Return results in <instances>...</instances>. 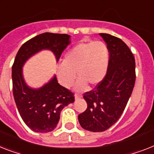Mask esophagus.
<instances>
[{
    "label": "esophagus",
    "instance_id": "obj_1",
    "mask_svg": "<svg viewBox=\"0 0 154 154\" xmlns=\"http://www.w3.org/2000/svg\"><path fill=\"white\" fill-rule=\"evenodd\" d=\"M81 97H82V96L81 94H75V100H79Z\"/></svg>",
    "mask_w": 154,
    "mask_h": 154
}]
</instances>
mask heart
<instances>
[{"mask_svg": "<svg viewBox=\"0 0 154 154\" xmlns=\"http://www.w3.org/2000/svg\"><path fill=\"white\" fill-rule=\"evenodd\" d=\"M109 62V50L102 41L77 43L66 54L63 62L57 67V77L66 88L74 82L77 72L80 77L75 88L83 90L88 84L96 86L105 77Z\"/></svg>", "mask_w": 154, "mask_h": 154, "instance_id": "obj_1", "label": "heart"}]
</instances>
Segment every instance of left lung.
<instances>
[{"mask_svg": "<svg viewBox=\"0 0 154 154\" xmlns=\"http://www.w3.org/2000/svg\"><path fill=\"white\" fill-rule=\"evenodd\" d=\"M109 50L105 77L96 88L84 94L87 109L78 116L81 127L92 132H102L120 118L129 100L135 82V60L120 38L100 33Z\"/></svg>", "mask_w": 154, "mask_h": 154, "instance_id": "1", "label": "left lung"}]
</instances>
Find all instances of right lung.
Masks as SVG:
<instances>
[{
  "instance_id": "1",
  "label": "right lung",
  "mask_w": 154,
  "mask_h": 154,
  "mask_svg": "<svg viewBox=\"0 0 154 154\" xmlns=\"http://www.w3.org/2000/svg\"><path fill=\"white\" fill-rule=\"evenodd\" d=\"M70 35L45 32L31 38L20 48L12 68V91L16 107L25 124L37 133H48L57 127L63 107L74 102L73 93L60 85L55 75L39 88L30 87L23 67L27 60L42 51H51L58 62L70 44Z\"/></svg>"
}]
</instances>
